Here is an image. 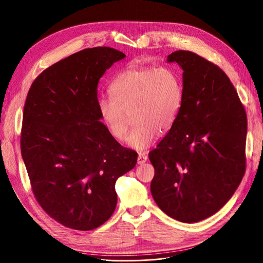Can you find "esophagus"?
I'll use <instances>...</instances> for the list:
<instances>
[{
	"mask_svg": "<svg viewBox=\"0 0 263 263\" xmlns=\"http://www.w3.org/2000/svg\"><path fill=\"white\" fill-rule=\"evenodd\" d=\"M147 161V156L145 154H139L138 156V164H144Z\"/></svg>",
	"mask_w": 263,
	"mask_h": 263,
	"instance_id": "obj_1",
	"label": "esophagus"
}]
</instances>
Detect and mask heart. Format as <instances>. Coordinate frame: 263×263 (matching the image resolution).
Returning a JSON list of instances; mask_svg holds the SVG:
<instances>
[{
    "instance_id": "obj_1",
    "label": "heart",
    "mask_w": 263,
    "mask_h": 263,
    "mask_svg": "<svg viewBox=\"0 0 263 263\" xmlns=\"http://www.w3.org/2000/svg\"><path fill=\"white\" fill-rule=\"evenodd\" d=\"M112 98L98 101L100 117L114 139H127L130 115L135 127L129 145L144 151L153 145L159 133H166L176 122L182 103L179 76L167 66L128 67L110 84Z\"/></svg>"
}]
</instances>
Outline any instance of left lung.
I'll list each match as a JSON object with an SVG mask.
<instances>
[{
    "label": "left lung",
    "instance_id": "1",
    "mask_svg": "<svg viewBox=\"0 0 263 263\" xmlns=\"http://www.w3.org/2000/svg\"><path fill=\"white\" fill-rule=\"evenodd\" d=\"M182 68V103L174 125L149 153L151 184L162 212L181 222L203 220L233 196L246 168L247 116L219 66L188 50L167 55Z\"/></svg>",
    "mask_w": 263,
    "mask_h": 263
}]
</instances>
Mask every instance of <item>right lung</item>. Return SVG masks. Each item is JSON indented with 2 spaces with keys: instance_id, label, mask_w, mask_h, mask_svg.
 <instances>
[{
  "instance_id": "1",
  "label": "right lung",
  "mask_w": 263,
  "mask_h": 263,
  "mask_svg": "<svg viewBox=\"0 0 263 263\" xmlns=\"http://www.w3.org/2000/svg\"><path fill=\"white\" fill-rule=\"evenodd\" d=\"M124 57L110 47L81 50L43 71L27 96L20 147L33 195L70 229L93 230L108 220L116 180L138 161L109 134L98 109L100 78Z\"/></svg>"
}]
</instances>
